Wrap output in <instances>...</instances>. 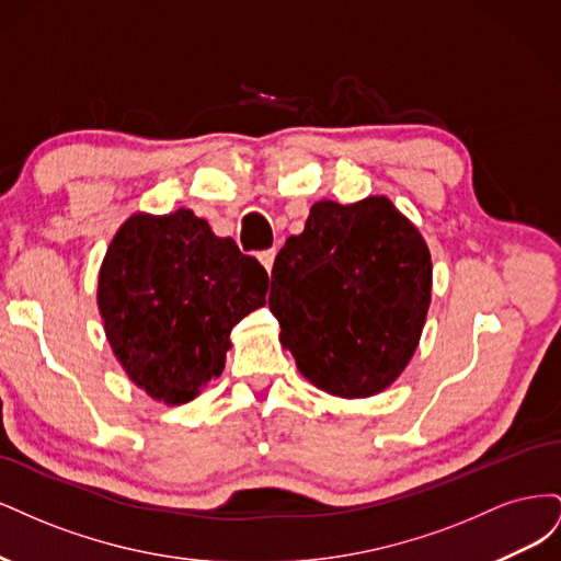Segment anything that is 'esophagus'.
<instances>
[{"instance_id": "34e87169", "label": "esophagus", "mask_w": 561, "mask_h": 561, "mask_svg": "<svg viewBox=\"0 0 561 561\" xmlns=\"http://www.w3.org/2000/svg\"><path fill=\"white\" fill-rule=\"evenodd\" d=\"M276 248H268V250H262L260 252V262L264 264V268L271 274V268H274V262H276Z\"/></svg>"}]
</instances>
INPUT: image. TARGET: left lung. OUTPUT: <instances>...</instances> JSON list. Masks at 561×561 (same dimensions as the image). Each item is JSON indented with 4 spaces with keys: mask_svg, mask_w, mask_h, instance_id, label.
<instances>
[{
    "mask_svg": "<svg viewBox=\"0 0 561 561\" xmlns=\"http://www.w3.org/2000/svg\"><path fill=\"white\" fill-rule=\"evenodd\" d=\"M431 280L426 241L386 196L318 201L278 252L268 307L301 377L330 396L369 398L412 360Z\"/></svg>",
    "mask_w": 561,
    "mask_h": 561,
    "instance_id": "1",
    "label": "left lung"
}]
</instances>
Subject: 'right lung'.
I'll list each match as a JSON object with an SVG mask.
<instances>
[{"mask_svg":"<svg viewBox=\"0 0 561 561\" xmlns=\"http://www.w3.org/2000/svg\"><path fill=\"white\" fill-rule=\"evenodd\" d=\"M264 266L192 210L128 217L98 278V309L118 363L165 404L222 375L236 322L266 304Z\"/></svg>","mask_w":561,"mask_h":561,"instance_id":"1","label":"right lung"}]
</instances>
